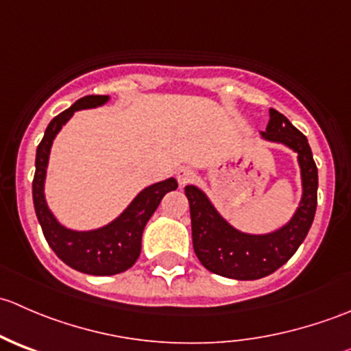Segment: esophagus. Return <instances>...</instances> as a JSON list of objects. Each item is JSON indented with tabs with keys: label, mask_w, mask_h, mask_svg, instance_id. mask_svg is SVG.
Listing matches in <instances>:
<instances>
[{
	"label": "esophagus",
	"mask_w": 351,
	"mask_h": 351,
	"mask_svg": "<svg viewBox=\"0 0 351 351\" xmlns=\"http://www.w3.org/2000/svg\"><path fill=\"white\" fill-rule=\"evenodd\" d=\"M176 180H178V183L182 186L189 185V183H192L195 180V171L192 168H189V166H183V168H180L176 171Z\"/></svg>",
	"instance_id": "obj_1"
}]
</instances>
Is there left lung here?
<instances>
[{
  "label": "left lung",
  "mask_w": 351,
  "mask_h": 351,
  "mask_svg": "<svg viewBox=\"0 0 351 351\" xmlns=\"http://www.w3.org/2000/svg\"><path fill=\"white\" fill-rule=\"evenodd\" d=\"M261 137L285 144L297 153L302 198L285 226L268 234H246L232 228L197 186H185L192 217L193 250L212 274L234 280H258L287 263L306 239L317 205V168L307 137L285 115L270 108V122Z\"/></svg>",
  "instance_id": "1"
}]
</instances>
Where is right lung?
Here are the masks:
<instances>
[{
  "instance_id": "right-lung-1",
  "label": "right lung",
  "mask_w": 351,
  "mask_h": 351,
  "mask_svg": "<svg viewBox=\"0 0 351 351\" xmlns=\"http://www.w3.org/2000/svg\"><path fill=\"white\" fill-rule=\"evenodd\" d=\"M108 101L107 95H88L71 105L51 120L40 141L35 156V176L32 183L34 207L40 222L42 232L49 246L61 258L67 267L88 275H117L129 270L141 254L143 231L162 197L176 190L175 178L158 182L139 193L129 207L110 224L93 231H73L59 224L47 207L44 195L45 173H47L49 154L56 136L74 112L84 108L101 107Z\"/></svg>"
}]
</instances>
